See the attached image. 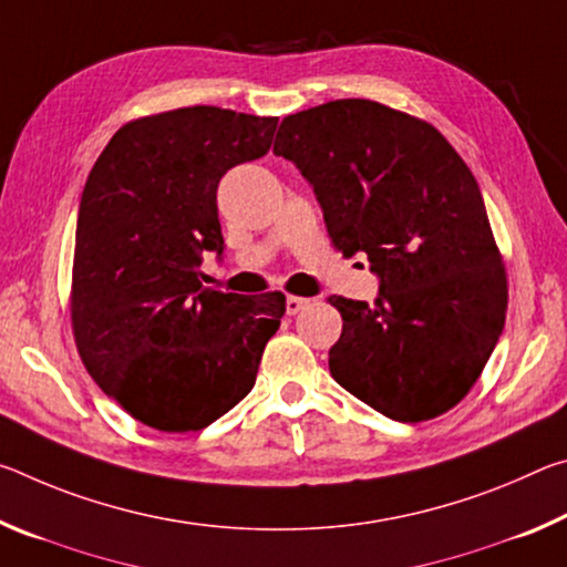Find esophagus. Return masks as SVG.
Instances as JSON below:
<instances>
[{
	"label": "esophagus",
	"instance_id": "esophagus-1",
	"mask_svg": "<svg viewBox=\"0 0 567 567\" xmlns=\"http://www.w3.org/2000/svg\"><path fill=\"white\" fill-rule=\"evenodd\" d=\"M307 305H310V300H307V297L290 295V297H287V302H285V307H287V315H297L300 310H305Z\"/></svg>",
	"mask_w": 567,
	"mask_h": 567
}]
</instances>
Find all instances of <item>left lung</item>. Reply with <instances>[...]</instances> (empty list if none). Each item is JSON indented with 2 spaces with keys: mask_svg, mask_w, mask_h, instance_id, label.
Returning <instances> with one entry per match:
<instances>
[{
  "mask_svg": "<svg viewBox=\"0 0 567 567\" xmlns=\"http://www.w3.org/2000/svg\"><path fill=\"white\" fill-rule=\"evenodd\" d=\"M275 155L310 182L344 257L380 277L368 305L330 297L342 334L330 372L398 422L443 415L503 334L507 275L473 172L433 124L370 100L290 114Z\"/></svg>",
  "mask_w": 567,
  "mask_h": 567,
  "instance_id": "1",
  "label": "left lung"
}]
</instances>
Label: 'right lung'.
Returning <instances> with one entry per match:
<instances>
[{
    "label": "right lung",
    "instance_id": "add662e5",
    "mask_svg": "<svg viewBox=\"0 0 567 567\" xmlns=\"http://www.w3.org/2000/svg\"><path fill=\"white\" fill-rule=\"evenodd\" d=\"M277 117L182 107L114 132L82 192L72 265V332L94 382L134 420L189 433L255 385L285 295L243 297L199 282L223 255L217 185L267 155Z\"/></svg>",
    "mask_w": 567,
    "mask_h": 567
}]
</instances>
